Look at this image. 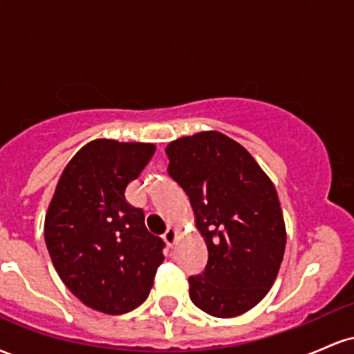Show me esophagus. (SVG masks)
<instances>
[{"label":"esophagus","instance_id":"esophagus-1","mask_svg":"<svg viewBox=\"0 0 354 354\" xmlns=\"http://www.w3.org/2000/svg\"><path fill=\"white\" fill-rule=\"evenodd\" d=\"M176 230L174 228H168L166 230V233L163 234V239L166 243H168V246H173L174 241H176Z\"/></svg>","mask_w":354,"mask_h":354}]
</instances>
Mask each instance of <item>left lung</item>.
I'll list each match as a JSON object with an SVG mask.
<instances>
[{
    "instance_id": "left-lung-1",
    "label": "left lung",
    "mask_w": 354,
    "mask_h": 354,
    "mask_svg": "<svg viewBox=\"0 0 354 354\" xmlns=\"http://www.w3.org/2000/svg\"><path fill=\"white\" fill-rule=\"evenodd\" d=\"M168 173L188 194L208 265L189 276V298L216 318L250 311L268 295L286 246L273 181L246 148L219 131L166 146Z\"/></svg>"
}]
</instances>
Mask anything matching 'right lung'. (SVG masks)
Wrapping results in <instances>:
<instances>
[{"instance_id":"add662e5","label":"right lung","mask_w":354,"mask_h":354,"mask_svg":"<svg viewBox=\"0 0 354 354\" xmlns=\"http://www.w3.org/2000/svg\"><path fill=\"white\" fill-rule=\"evenodd\" d=\"M154 151L153 143L89 141L63 169L48 206L44 241L56 273L104 315L140 306L165 259V243L146 230L143 209L124 198Z\"/></svg>"}]
</instances>
